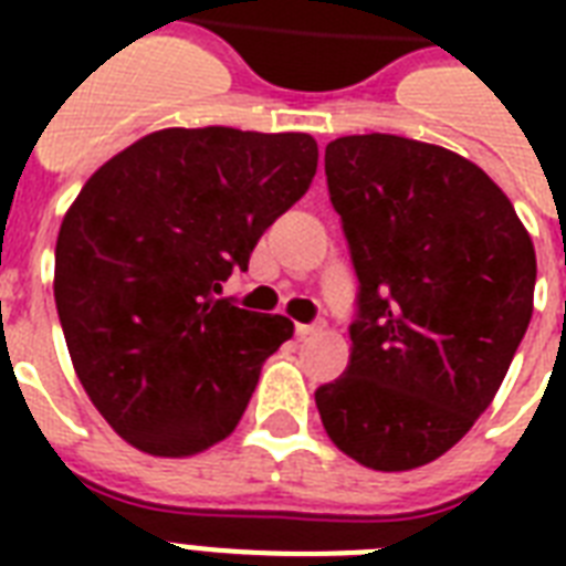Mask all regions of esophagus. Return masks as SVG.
Returning <instances> with one entry per match:
<instances>
[{
    "label": "esophagus",
    "mask_w": 566,
    "mask_h": 566,
    "mask_svg": "<svg viewBox=\"0 0 566 566\" xmlns=\"http://www.w3.org/2000/svg\"><path fill=\"white\" fill-rule=\"evenodd\" d=\"M319 323H296V335H302V337H308V335H317L319 332Z\"/></svg>",
    "instance_id": "1"
}]
</instances>
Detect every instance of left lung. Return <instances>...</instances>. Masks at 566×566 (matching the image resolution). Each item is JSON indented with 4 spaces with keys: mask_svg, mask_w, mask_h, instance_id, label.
<instances>
[{
    "mask_svg": "<svg viewBox=\"0 0 566 566\" xmlns=\"http://www.w3.org/2000/svg\"><path fill=\"white\" fill-rule=\"evenodd\" d=\"M326 181L358 275L340 378L317 411L340 452L399 473L440 458L484 413L526 335L535 247L473 161L396 135L326 146Z\"/></svg>",
    "mask_w": 566,
    "mask_h": 566,
    "instance_id": "1",
    "label": "left lung"
}]
</instances>
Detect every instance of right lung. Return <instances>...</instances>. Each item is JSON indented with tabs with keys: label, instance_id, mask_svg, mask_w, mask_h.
<instances>
[{
	"label": "right lung",
	"instance_id": "add662e5",
	"mask_svg": "<svg viewBox=\"0 0 566 566\" xmlns=\"http://www.w3.org/2000/svg\"><path fill=\"white\" fill-rule=\"evenodd\" d=\"M314 172L317 140L302 132L161 128L75 196L57 231V317L75 376L126 443L188 458L234 431L293 323L217 293Z\"/></svg>",
	"mask_w": 566,
	"mask_h": 566
}]
</instances>
